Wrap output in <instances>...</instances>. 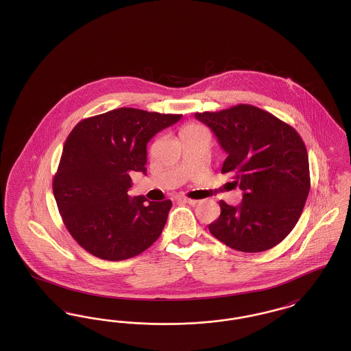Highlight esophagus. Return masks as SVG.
<instances>
[{"label":"esophagus","mask_w":351,"mask_h":351,"mask_svg":"<svg viewBox=\"0 0 351 351\" xmlns=\"http://www.w3.org/2000/svg\"><path fill=\"white\" fill-rule=\"evenodd\" d=\"M179 201H182V202H185V204H189V205H196L199 201L193 200V199H188V197H179L178 199Z\"/></svg>","instance_id":"1"}]
</instances>
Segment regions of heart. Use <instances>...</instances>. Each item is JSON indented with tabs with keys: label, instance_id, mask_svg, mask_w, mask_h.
Returning <instances> with one entry per match:
<instances>
[{
	"label": "heart",
	"instance_id": "obj_1",
	"mask_svg": "<svg viewBox=\"0 0 351 351\" xmlns=\"http://www.w3.org/2000/svg\"><path fill=\"white\" fill-rule=\"evenodd\" d=\"M201 126H197V125H186L185 128H183V130H182V133H185V132H191V130H196V129H200Z\"/></svg>",
	"mask_w": 351,
	"mask_h": 351
}]
</instances>
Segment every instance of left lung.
I'll return each instance as SVG.
<instances>
[{"instance_id":"obj_1","label":"left lung","mask_w":351,"mask_h":351,"mask_svg":"<svg viewBox=\"0 0 351 351\" xmlns=\"http://www.w3.org/2000/svg\"><path fill=\"white\" fill-rule=\"evenodd\" d=\"M215 135L230 172L243 191L238 206L219 201L221 215L209 232L234 250H268L291 233L311 188L306 147L298 132L256 106L241 104L196 113Z\"/></svg>"}]
</instances>
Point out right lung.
<instances>
[{
    "mask_svg": "<svg viewBox=\"0 0 351 351\" xmlns=\"http://www.w3.org/2000/svg\"><path fill=\"white\" fill-rule=\"evenodd\" d=\"M180 118L119 108L72 129L52 189L68 232L84 250L116 262L143 252L160 237L172 202L130 197V173L146 175L149 141Z\"/></svg>",
    "mask_w": 351,
    "mask_h": 351,
    "instance_id": "1",
    "label": "right lung"
}]
</instances>
